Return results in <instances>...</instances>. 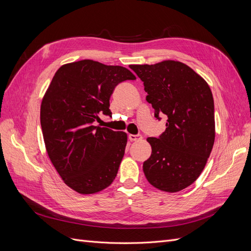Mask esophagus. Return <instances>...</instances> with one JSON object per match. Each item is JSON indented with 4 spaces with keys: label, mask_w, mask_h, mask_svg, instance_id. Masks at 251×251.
I'll return each instance as SVG.
<instances>
[{
    "label": "esophagus",
    "mask_w": 251,
    "mask_h": 251,
    "mask_svg": "<svg viewBox=\"0 0 251 251\" xmlns=\"http://www.w3.org/2000/svg\"><path fill=\"white\" fill-rule=\"evenodd\" d=\"M128 138H130L131 141H138V140L142 139V135H140V134H137V135L130 134V135H128Z\"/></svg>",
    "instance_id": "34e87169"
}]
</instances>
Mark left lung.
Segmentation results:
<instances>
[{"mask_svg": "<svg viewBox=\"0 0 251 251\" xmlns=\"http://www.w3.org/2000/svg\"><path fill=\"white\" fill-rule=\"evenodd\" d=\"M130 68L143 81L155 117L168 118L165 131L158 138H148L151 155L143 162L144 175L160 191H182L200 176L214 146L211 91L200 75L180 62Z\"/></svg>", "mask_w": 251, "mask_h": 251, "instance_id": "obj_1", "label": "left lung"}]
</instances>
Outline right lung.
Here are the masks:
<instances>
[{
    "mask_svg": "<svg viewBox=\"0 0 251 251\" xmlns=\"http://www.w3.org/2000/svg\"><path fill=\"white\" fill-rule=\"evenodd\" d=\"M126 68L83 59L56 71L41 105L48 156L65 183L79 194H94L115 179L126 134L95 126L111 116L110 97L120 82L135 80Z\"/></svg>",
    "mask_w": 251,
    "mask_h": 251,
    "instance_id": "1",
    "label": "right lung"
}]
</instances>
